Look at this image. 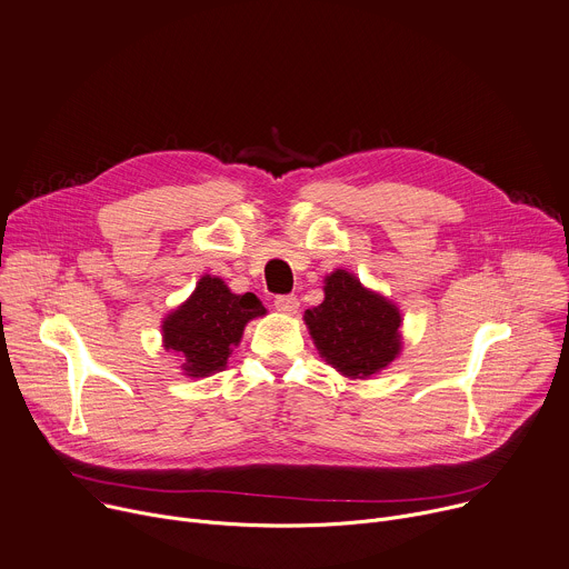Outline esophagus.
Wrapping results in <instances>:
<instances>
[{"instance_id":"esophagus-1","label":"esophagus","mask_w":569,"mask_h":569,"mask_svg":"<svg viewBox=\"0 0 569 569\" xmlns=\"http://www.w3.org/2000/svg\"><path fill=\"white\" fill-rule=\"evenodd\" d=\"M274 308L277 311H281V313H297V308H299V299L295 297V295H277L274 297Z\"/></svg>"}]
</instances>
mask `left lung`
I'll list each match as a JSON object with an SVG mask.
<instances>
[{"label": "left lung", "instance_id": "left-lung-1", "mask_svg": "<svg viewBox=\"0 0 569 569\" xmlns=\"http://www.w3.org/2000/svg\"><path fill=\"white\" fill-rule=\"evenodd\" d=\"M303 320L327 363L353 379L390 366L401 347L397 308L345 270L327 277L325 301L308 308Z\"/></svg>", "mask_w": 569, "mask_h": 569}]
</instances>
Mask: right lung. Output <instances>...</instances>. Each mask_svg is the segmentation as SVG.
<instances>
[{"mask_svg":"<svg viewBox=\"0 0 569 569\" xmlns=\"http://www.w3.org/2000/svg\"><path fill=\"white\" fill-rule=\"evenodd\" d=\"M258 316H266V308L253 292L233 295L222 279L206 274L192 297L166 318L163 340L183 353L188 377H209L227 366L244 325Z\"/></svg>","mask_w":569,"mask_h":569,"instance_id":"1","label":"right lung"}]
</instances>
